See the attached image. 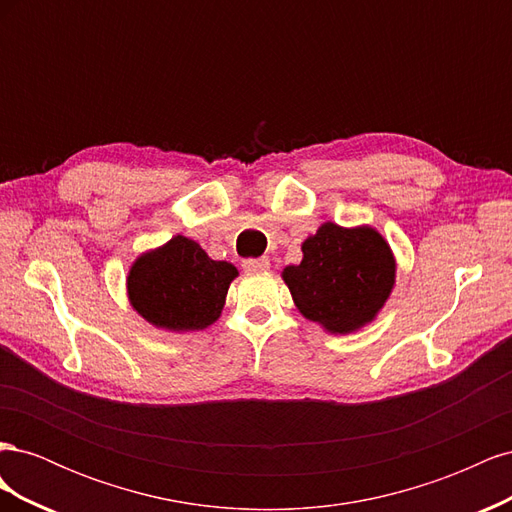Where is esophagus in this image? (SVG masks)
Masks as SVG:
<instances>
[{"instance_id": "34e87169", "label": "esophagus", "mask_w": 512, "mask_h": 512, "mask_svg": "<svg viewBox=\"0 0 512 512\" xmlns=\"http://www.w3.org/2000/svg\"><path fill=\"white\" fill-rule=\"evenodd\" d=\"M243 269L250 271V273L267 271L269 269V258H245L243 260Z\"/></svg>"}]
</instances>
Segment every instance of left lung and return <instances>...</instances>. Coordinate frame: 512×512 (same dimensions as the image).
<instances>
[{
	"instance_id": "8db88e82",
	"label": "left lung",
	"mask_w": 512,
	"mask_h": 512,
	"mask_svg": "<svg viewBox=\"0 0 512 512\" xmlns=\"http://www.w3.org/2000/svg\"><path fill=\"white\" fill-rule=\"evenodd\" d=\"M303 260L282 271L299 312L333 335L376 320L395 286L391 245L371 226L324 222L301 245Z\"/></svg>"
}]
</instances>
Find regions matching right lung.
<instances>
[{
    "instance_id": "obj_1",
    "label": "right lung",
    "mask_w": 512,
    "mask_h": 512,
    "mask_svg": "<svg viewBox=\"0 0 512 512\" xmlns=\"http://www.w3.org/2000/svg\"><path fill=\"white\" fill-rule=\"evenodd\" d=\"M239 275L196 241L177 235L138 256L128 271V299L156 329L203 331L222 316L230 282Z\"/></svg>"
}]
</instances>
